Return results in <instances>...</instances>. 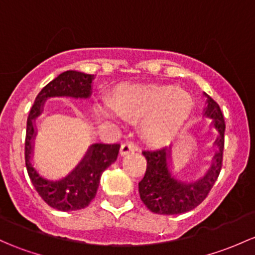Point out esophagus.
<instances>
[{"mask_svg":"<svg viewBox=\"0 0 255 255\" xmlns=\"http://www.w3.org/2000/svg\"><path fill=\"white\" fill-rule=\"evenodd\" d=\"M135 150H138V145H136L135 141H126V143L122 144V146H121V154L122 155H126V154H129V152H133L135 151Z\"/></svg>","mask_w":255,"mask_h":255,"instance_id":"obj_1","label":"esophagus"}]
</instances>
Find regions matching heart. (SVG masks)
<instances>
[{
  "label": "heart",
  "mask_w": 255,
  "mask_h": 255,
  "mask_svg": "<svg viewBox=\"0 0 255 255\" xmlns=\"http://www.w3.org/2000/svg\"><path fill=\"white\" fill-rule=\"evenodd\" d=\"M117 111L101 109L107 119L123 116L128 120L146 117L143 129L150 140L161 143L182 127L192 111L193 101L184 92L165 85L132 87L125 90L115 103Z\"/></svg>",
  "instance_id": "b5f03b06"
}]
</instances>
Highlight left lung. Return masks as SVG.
<instances>
[{
	"mask_svg": "<svg viewBox=\"0 0 255 255\" xmlns=\"http://www.w3.org/2000/svg\"><path fill=\"white\" fill-rule=\"evenodd\" d=\"M206 95V94H205ZM206 116L214 119V126L220 133L216 140L218 154L214 156L213 166L205 177L194 183H183L171 177L167 167V149L160 148L143 150L146 159V171L143 179L139 182L140 199L150 211L160 215H176L191 211L202 204L215 184L222 167L225 145L224 115L219 104L208 96Z\"/></svg>",
	"mask_w": 255,
	"mask_h": 255,
	"instance_id": "left-lung-1",
	"label": "left lung"
}]
</instances>
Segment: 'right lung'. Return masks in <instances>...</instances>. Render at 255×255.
Returning <instances> with one entry per match:
<instances>
[{"label": "right lung", "mask_w": 255, "mask_h": 255, "mask_svg": "<svg viewBox=\"0 0 255 255\" xmlns=\"http://www.w3.org/2000/svg\"><path fill=\"white\" fill-rule=\"evenodd\" d=\"M94 76L76 71H67L50 82L37 94L34 105L26 120L25 133V166L28 175L36 192L46 204L61 211L79 210L87 208L95 198L101 175L111 163L116 161L120 144H95L83 162L66 178L57 182L46 181L40 177L30 163L31 139L34 133V120L41 112L45 99L51 96L89 98Z\"/></svg>", "instance_id": "add662e5"}]
</instances>
